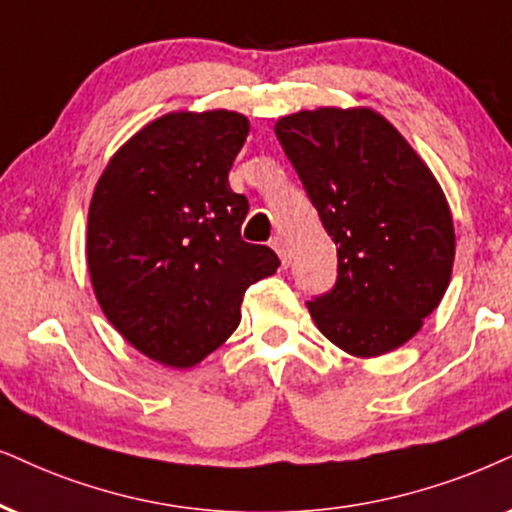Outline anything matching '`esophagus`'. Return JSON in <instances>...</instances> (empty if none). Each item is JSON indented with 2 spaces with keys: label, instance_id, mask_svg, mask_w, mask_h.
Masks as SVG:
<instances>
[{
  "label": "esophagus",
  "instance_id": "obj_1",
  "mask_svg": "<svg viewBox=\"0 0 512 512\" xmlns=\"http://www.w3.org/2000/svg\"><path fill=\"white\" fill-rule=\"evenodd\" d=\"M271 248H274V250L278 252V257H281L283 267H288V264H290V250H288L286 238H283V236H274V238H271Z\"/></svg>",
  "mask_w": 512,
  "mask_h": 512
}]
</instances>
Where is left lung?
<instances>
[{"label":"left lung","mask_w":512,"mask_h":512,"mask_svg":"<svg viewBox=\"0 0 512 512\" xmlns=\"http://www.w3.org/2000/svg\"><path fill=\"white\" fill-rule=\"evenodd\" d=\"M274 132L338 245L335 288L307 302L316 328L352 357L401 347L454 269V219L435 174L371 108L300 111Z\"/></svg>","instance_id":"obj_1"}]
</instances>
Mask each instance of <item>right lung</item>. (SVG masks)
Instances as JSON below:
<instances>
[{
    "label": "right lung",
    "instance_id": "1",
    "mask_svg": "<svg viewBox=\"0 0 512 512\" xmlns=\"http://www.w3.org/2000/svg\"><path fill=\"white\" fill-rule=\"evenodd\" d=\"M250 132L236 111L148 122L96 181L87 222L92 288L115 331L148 359L191 368L241 321L248 286L276 274L267 245L241 238L248 198L229 170Z\"/></svg>",
    "mask_w": 512,
    "mask_h": 512
}]
</instances>
